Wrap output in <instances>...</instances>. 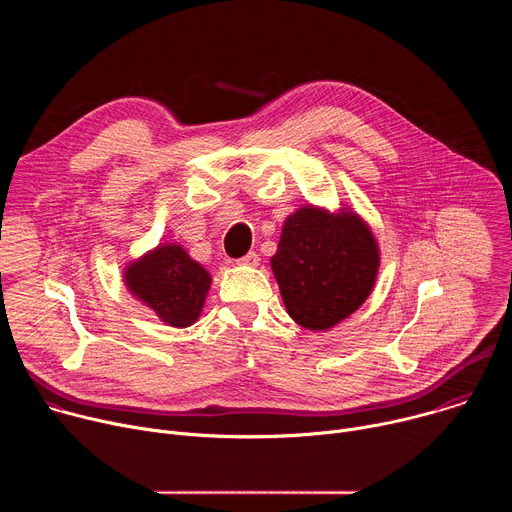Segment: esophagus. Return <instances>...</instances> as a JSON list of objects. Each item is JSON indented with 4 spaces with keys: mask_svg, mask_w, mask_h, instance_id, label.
I'll return each mask as SVG.
<instances>
[{
    "mask_svg": "<svg viewBox=\"0 0 512 512\" xmlns=\"http://www.w3.org/2000/svg\"><path fill=\"white\" fill-rule=\"evenodd\" d=\"M237 263H241V265H251V267H255L257 263H259V255L255 253V251H249L247 255H243Z\"/></svg>",
    "mask_w": 512,
    "mask_h": 512,
    "instance_id": "esophagus-1",
    "label": "esophagus"
}]
</instances>
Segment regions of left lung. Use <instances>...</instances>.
I'll return each instance as SVG.
<instances>
[{
  "mask_svg": "<svg viewBox=\"0 0 512 512\" xmlns=\"http://www.w3.org/2000/svg\"><path fill=\"white\" fill-rule=\"evenodd\" d=\"M271 267L287 314L304 328L326 330L369 298L379 249L356 214L306 206L285 221Z\"/></svg>",
  "mask_w": 512,
  "mask_h": 512,
  "instance_id": "8db88e82",
  "label": "left lung"
}]
</instances>
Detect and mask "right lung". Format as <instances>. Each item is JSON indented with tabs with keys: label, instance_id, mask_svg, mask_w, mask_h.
I'll use <instances>...</instances> for the list:
<instances>
[{
	"label": "right lung",
	"instance_id": "add662e5",
	"mask_svg": "<svg viewBox=\"0 0 512 512\" xmlns=\"http://www.w3.org/2000/svg\"><path fill=\"white\" fill-rule=\"evenodd\" d=\"M127 287L166 324L190 326L210 287V275L178 245L158 247L127 269Z\"/></svg>",
	"mask_w": 512,
	"mask_h": 512
}]
</instances>
